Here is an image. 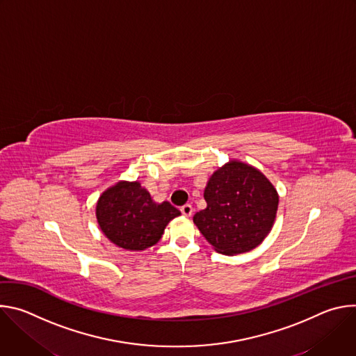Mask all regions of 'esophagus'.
Segmentation results:
<instances>
[{
  "mask_svg": "<svg viewBox=\"0 0 356 356\" xmlns=\"http://www.w3.org/2000/svg\"><path fill=\"white\" fill-rule=\"evenodd\" d=\"M180 211H181V214H183L184 217H191V214H193V206L186 204V206H183V207L180 209Z\"/></svg>",
  "mask_w": 356,
  "mask_h": 356,
  "instance_id": "esophagus-1",
  "label": "esophagus"
}]
</instances>
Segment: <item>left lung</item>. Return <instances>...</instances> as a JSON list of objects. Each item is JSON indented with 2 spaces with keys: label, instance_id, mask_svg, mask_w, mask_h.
<instances>
[{
  "label": "left lung",
  "instance_id": "8db88e82",
  "mask_svg": "<svg viewBox=\"0 0 356 356\" xmlns=\"http://www.w3.org/2000/svg\"><path fill=\"white\" fill-rule=\"evenodd\" d=\"M204 198L207 209L193 221L224 255H238L257 248L270 232L279 206L273 184L258 169L231 161L210 177Z\"/></svg>",
  "mask_w": 356,
  "mask_h": 356
}]
</instances>
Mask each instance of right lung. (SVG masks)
I'll return each instance as SVG.
<instances>
[{"label": "right lung", "instance_id": "right-lung-1", "mask_svg": "<svg viewBox=\"0 0 356 356\" xmlns=\"http://www.w3.org/2000/svg\"><path fill=\"white\" fill-rule=\"evenodd\" d=\"M95 216L104 235L117 246L143 250L155 245L169 221L180 216L170 202H155L139 181H118L97 201Z\"/></svg>", "mask_w": 356, "mask_h": 356}]
</instances>
